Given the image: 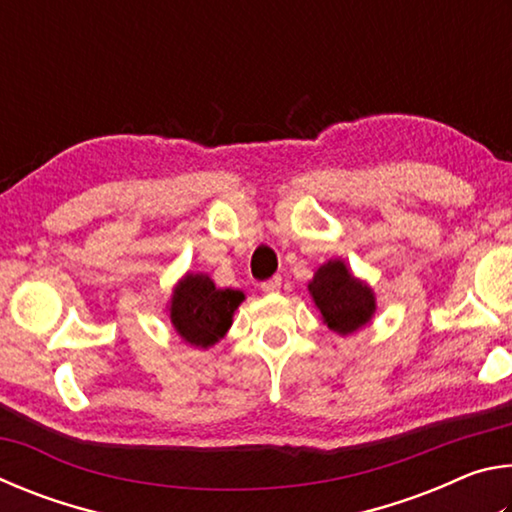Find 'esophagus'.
<instances>
[{
  "label": "esophagus",
  "mask_w": 512,
  "mask_h": 512,
  "mask_svg": "<svg viewBox=\"0 0 512 512\" xmlns=\"http://www.w3.org/2000/svg\"><path fill=\"white\" fill-rule=\"evenodd\" d=\"M280 287H282V277L280 275H273L271 280L262 282V291L264 293H277V291H280Z\"/></svg>",
  "instance_id": "1"
}]
</instances>
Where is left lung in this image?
Returning <instances> with one entry per match:
<instances>
[{
    "label": "left lung",
    "instance_id": "obj_1",
    "mask_svg": "<svg viewBox=\"0 0 512 512\" xmlns=\"http://www.w3.org/2000/svg\"><path fill=\"white\" fill-rule=\"evenodd\" d=\"M309 293L332 332H357L375 314V296L354 280L343 262H327L309 282Z\"/></svg>",
    "mask_w": 512,
    "mask_h": 512
}]
</instances>
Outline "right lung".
<instances>
[{"instance_id":"add662e5","label":"right lung","mask_w":512,"mask_h":512,"mask_svg":"<svg viewBox=\"0 0 512 512\" xmlns=\"http://www.w3.org/2000/svg\"><path fill=\"white\" fill-rule=\"evenodd\" d=\"M244 300L235 289H216L207 275H187L171 298V323L187 343L214 345L232 325V314Z\"/></svg>"}]
</instances>
